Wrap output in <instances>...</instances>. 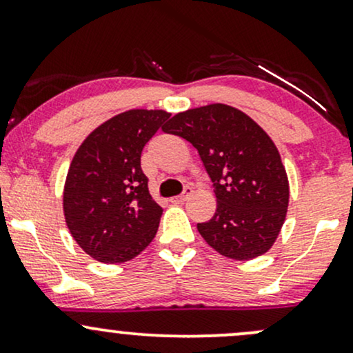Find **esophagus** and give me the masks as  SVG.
Wrapping results in <instances>:
<instances>
[{
  "label": "esophagus",
  "instance_id": "34e87169",
  "mask_svg": "<svg viewBox=\"0 0 353 353\" xmlns=\"http://www.w3.org/2000/svg\"><path fill=\"white\" fill-rule=\"evenodd\" d=\"M190 194H192V189H190V188H185V189H184V192H182L181 196L172 197L171 202H172V204H182V202H185V201L189 199Z\"/></svg>",
  "mask_w": 353,
  "mask_h": 353
}]
</instances>
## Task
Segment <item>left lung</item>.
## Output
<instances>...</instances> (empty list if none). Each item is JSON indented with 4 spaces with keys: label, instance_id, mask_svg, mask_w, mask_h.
<instances>
[{
    "label": "left lung",
    "instance_id": "obj_1",
    "mask_svg": "<svg viewBox=\"0 0 353 353\" xmlns=\"http://www.w3.org/2000/svg\"><path fill=\"white\" fill-rule=\"evenodd\" d=\"M163 131L189 141L212 181L217 210L197 224L204 241L236 261L265 254L285 221L289 181L264 129L236 108L209 104L179 112Z\"/></svg>",
    "mask_w": 353,
    "mask_h": 353
}]
</instances>
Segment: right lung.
I'll return each instance as SVG.
<instances>
[{"instance_id": "obj_1", "label": "right lung", "mask_w": 353, "mask_h": 353, "mask_svg": "<svg viewBox=\"0 0 353 353\" xmlns=\"http://www.w3.org/2000/svg\"><path fill=\"white\" fill-rule=\"evenodd\" d=\"M169 116L145 109L121 112L94 129L72 157L64 217L74 241L96 261H131L156 236L163 208L149 194L141 154Z\"/></svg>"}]
</instances>
